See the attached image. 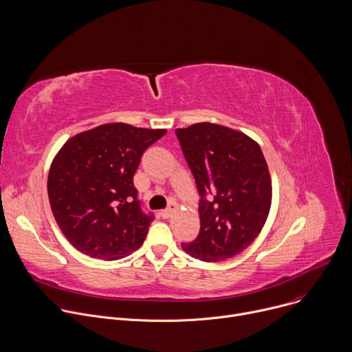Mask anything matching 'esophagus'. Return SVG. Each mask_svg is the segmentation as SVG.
Instances as JSON below:
<instances>
[{
	"label": "esophagus",
	"mask_w": 352,
	"mask_h": 352,
	"mask_svg": "<svg viewBox=\"0 0 352 352\" xmlns=\"http://www.w3.org/2000/svg\"><path fill=\"white\" fill-rule=\"evenodd\" d=\"M175 209H177V206H175V205H171L170 208H167V209L162 210V212H160V214H162V217H164V219H170V217L174 214Z\"/></svg>",
	"instance_id": "obj_1"
}]
</instances>
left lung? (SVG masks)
I'll return each mask as SVG.
<instances>
[{
	"label": "left lung",
	"instance_id": "left-lung-1",
	"mask_svg": "<svg viewBox=\"0 0 352 352\" xmlns=\"http://www.w3.org/2000/svg\"><path fill=\"white\" fill-rule=\"evenodd\" d=\"M175 133L202 196L199 235L181 246L204 262L234 258L256 239L270 212L272 178L262 148L243 132L213 122Z\"/></svg>",
	"mask_w": 352,
	"mask_h": 352
}]
</instances>
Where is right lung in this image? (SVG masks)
<instances>
[{
  "label": "right lung",
  "mask_w": 352,
  "mask_h": 352,
  "mask_svg": "<svg viewBox=\"0 0 352 352\" xmlns=\"http://www.w3.org/2000/svg\"><path fill=\"white\" fill-rule=\"evenodd\" d=\"M166 133L110 122L69 138L58 150L50 166L48 200L79 252L117 261L143 243L153 216L140 209L133 175L144 150Z\"/></svg>",
  "instance_id": "1"
}]
</instances>
